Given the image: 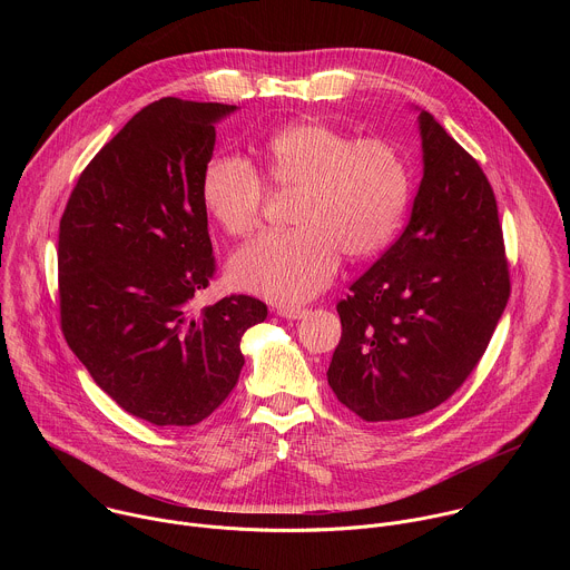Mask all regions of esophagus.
<instances>
[{
	"mask_svg": "<svg viewBox=\"0 0 570 570\" xmlns=\"http://www.w3.org/2000/svg\"><path fill=\"white\" fill-rule=\"evenodd\" d=\"M308 311L299 308V306H277V315L286 317V320H302Z\"/></svg>",
	"mask_w": 570,
	"mask_h": 570,
	"instance_id": "1",
	"label": "esophagus"
}]
</instances>
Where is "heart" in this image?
<instances>
[{
  "instance_id": "obj_1",
  "label": "heart",
  "mask_w": 570,
  "mask_h": 570,
  "mask_svg": "<svg viewBox=\"0 0 570 570\" xmlns=\"http://www.w3.org/2000/svg\"><path fill=\"white\" fill-rule=\"evenodd\" d=\"M266 178L297 191L291 232L264 234L236 250L227 282L275 304H299L334 279L341 253L361 262L399 232L411 203V171L383 139H354L320 121L293 124L264 148ZM200 198L229 236H248L262 218L264 183L248 159L207 161Z\"/></svg>"
}]
</instances>
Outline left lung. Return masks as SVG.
I'll list each match as a JSON object with an SVG mask.
<instances>
[{
  "instance_id": "left-lung-1",
  "label": "left lung",
  "mask_w": 570,
  "mask_h": 570,
  "mask_svg": "<svg viewBox=\"0 0 570 570\" xmlns=\"http://www.w3.org/2000/svg\"><path fill=\"white\" fill-rule=\"evenodd\" d=\"M417 110L424 174L411 220L336 308L327 370L365 422L433 411L471 374L510 297L499 207L478 161Z\"/></svg>"
}]
</instances>
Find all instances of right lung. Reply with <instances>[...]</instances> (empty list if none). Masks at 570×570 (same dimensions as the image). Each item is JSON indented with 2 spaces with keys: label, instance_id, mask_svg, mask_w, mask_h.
I'll list each match as a JSON object with an SVG mask.
<instances>
[{
  "label": "right lung",
  "instance_id": "obj_1",
  "mask_svg": "<svg viewBox=\"0 0 570 570\" xmlns=\"http://www.w3.org/2000/svg\"><path fill=\"white\" fill-rule=\"evenodd\" d=\"M236 106L159 99L80 174L58 234L62 334L121 409L194 426L227 399L240 338L268 308L248 295L194 313L214 275L200 180Z\"/></svg>",
  "mask_w": 570,
  "mask_h": 570
}]
</instances>
